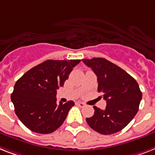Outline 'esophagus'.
Returning a JSON list of instances; mask_svg holds the SVG:
<instances>
[{
  "label": "esophagus",
  "instance_id": "esophagus-1",
  "mask_svg": "<svg viewBox=\"0 0 155 155\" xmlns=\"http://www.w3.org/2000/svg\"><path fill=\"white\" fill-rule=\"evenodd\" d=\"M76 105H78V106L80 107H85V104L82 103V102H76Z\"/></svg>",
  "mask_w": 155,
  "mask_h": 155
}]
</instances>
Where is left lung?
I'll use <instances>...</instances> for the list:
<instances>
[{
  "instance_id": "left-lung-1",
  "label": "left lung",
  "mask_w": 155,
  "mask_h": 155,
  "mask_svg": "<svg viewBox=\"0 0 155 155\" xmlns=\"http://www.w3.org/2000/svg\"><path fill=\"white\" fill-rule=\"evenodd\" d=\"M82 61L97 76L98 91L107 101L105 110L94 106L95 113L86 121L102 134L120 131L139 110L142 92L136 80L121 68L104 58L84 59Z\"/></svg>"
}]
</instances>
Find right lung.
Segmentation results:
<instances>
[{"label": "right lung", "instance_id": "1", "mask_svg": "<svg viewBox=\"0 0 155 155\" xmlns=\"http://www.w3.org/2000/svg\"><path fill=\"white\" fill-rule=\"evenodd\" d=\"M80 60H48L24 74L15 84L11 100L15 113L30 130L50 134L64 122L73 101L56 104V92L64 86Z\"/></svg>", "mask_w": 155, "mask_h": 155}]
</instances>
